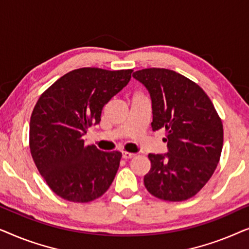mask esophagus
Here are the masks:
<instances>
[{"label":"esophagus","instance_id":"obj_1","mask_svg":"<svg viewBox=\"0 0 249 249\" xmlns=\"http://www.w3.org/2000/svg\"><path fill=\"white\" fill-rule=\"evenodd\" d=\"M135 156L134 153H129V152H122V158L124 160H129V159H132Z\"/></svg>","mask_w":249,"mask_h":249}]
</instances>
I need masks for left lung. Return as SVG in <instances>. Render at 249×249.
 <instances>
[{"instance_id":"left-lung-1","label":"left lung","mask_w":249,"mask_h":249,"mask_svg":"<svg viewBox=\"0 0 249 249\" xmlns=\"http://www.w3.org/2000/svg\"><path fill=\"white\" fill-rule=\"evenodd\" d=\"M152 100L153 131L165 129L166 154H148L146 189L169 202L195 196L215 171L223 125L210 97L196 83L173 70L149 68L132 73Z\"/></svg>"}]
</instances>
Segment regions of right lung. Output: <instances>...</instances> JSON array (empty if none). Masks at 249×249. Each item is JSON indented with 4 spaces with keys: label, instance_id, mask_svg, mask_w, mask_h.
Returning <instances> with one entry per match:
<instances>
[{
    "label": "right lung",
    "instance_id": "right-lung-1",
    "mask_svg": "<svg viewBox=\"0 0 249 249\" xmlns=\"http://www.w3.org/2000/svg\"><path fill=\"white\" fill-rule=\"evenodd\" d=\"M131 72L80 68L57 79L37 101L30 117V153L61 198L88 203L110 188L122 154L86 146L83 136L100 124L103 107L127 86Z\"/></svg>",
    "mask_w": 249,
    "mask_h": 249
}]
</instances>
